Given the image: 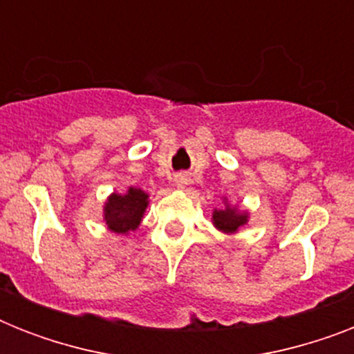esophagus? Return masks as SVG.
I'll return each mask as SVG.
<instances>
[{
    "label": "esophagus",
    "mask_w": 354,
    "mask_h": 354,
    "mask_svg": "<svg viewBox=\"0 0 354 354\" xmlns=\"http://www.w3.org/2000/svg\"><path fill=\"white\" fill-rule=\"evenodd\" d=\"M185 183H187V178H185V176H178L176 178V185H178V187H183Z\"/></svg>",
    "instance_id": "1"
}]
</instances>
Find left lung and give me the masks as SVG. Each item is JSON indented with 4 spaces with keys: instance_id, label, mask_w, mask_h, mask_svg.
Returning a JSON list of instances; mask_svg holds the SVG:
<instances>
[{
    "instance_id": "1",
    "label": "left lung",
    "mask_w": 354,
    "mask_h": 354,
    "mask_svg": "<svg viewBox=\"0 0 354 354\" xmlns=\"http://www.w3.org/2000/svg\"><path fill=\"white\" fill-rule=\"evenodd\" d=\"M213 221H215V226L222 232H236L239 227L246 222V215H241V213H236L233 207L227 205L226 209L215 211V215H213Z\"/></svg>"
}]
</instances>
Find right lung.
<instances>
[{"mask_svg": "<svg viewBox=\"0 0 354 354\" xmlns=\"http://www.w3.org/2000/svg\"><path fill=\"white\" fill-rule=\"evenodd\" d=\"M147 194L141 189H128L127 194H112L104 207V221L115 233H128L136 230L147 209Z\"/></svg>", "mask_w": 354, "mask_h": 354, "instance_id": "add662e5", "label": "right lung"}]
</instances>
